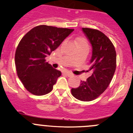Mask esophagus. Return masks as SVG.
I'll return each instance as SVG.
<instances>
[{"label":"esophagus","instance_id":"esophagus-1","mask_svg":"<svg viewBox=\"0 0 133 133\" xmlns=\"http://www.w3.org/2000/svg\"><path fill=\"white\" fill-rule=\"evenodd\" d=\"M64 73L65 75H67V76H72V75H73V74H72V73H69V71H65Z\"/></svg>","mask_w":133,"mask_h":133}]
</instances>
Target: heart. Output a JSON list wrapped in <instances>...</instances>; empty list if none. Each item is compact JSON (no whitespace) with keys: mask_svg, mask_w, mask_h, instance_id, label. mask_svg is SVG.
<instances>
[{"mask_svg":"<svg viewBox=\"0 0 133 133\" xmlns=\"http://www.w3.org/2000/svg\"><path fill=\"white\" fill-rule=\"evenodd\" d=\"M86 45V46H88L87 41H85V38H78L77 42H76V45Z\"/></svg>","mask_w":133,"mask_h":133,"instance_id":"1","label":"heart"}]
</instances>
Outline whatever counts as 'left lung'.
<instances>
[{"label":"left lung","mask_w":133,"mask_h":133,"mask_svg":"<svg viewBox=\"0 0 133 133\" xmlns=\"http://www.w3.org/2000/svg\"><path fill=\"white\" fill-rule=\"evenodd\" d=\"M82 31L92 45L89 71L86 81H81L77 88H72V95L81 101L89 102L98 97L109 85L116 67L115 48L109 38L97 29L84 28Z\"/></svg>","instance_id":"8db88e82"}]
</instances>
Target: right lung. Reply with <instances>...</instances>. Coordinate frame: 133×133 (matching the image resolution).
I'll return each mask as SVG.
<instances>
[{
	"label": "right lung",
	"mask_w": 133,
	"mask_h": 133,
	"mask_svg": "<svg viewBox=\"0 0 133 133\" xmlns=\"http://www.w3.org/2000/svg\"><path fill=\"white\" fill-rule=\"evenodd\" d=\"M74 31L41 25L31 29L21 39L15 52L17 75L25 89L35 95H46L53 89L61 72L45 61Z\"/></svg>",
	"instance_id": "1"
}]
</instances>
